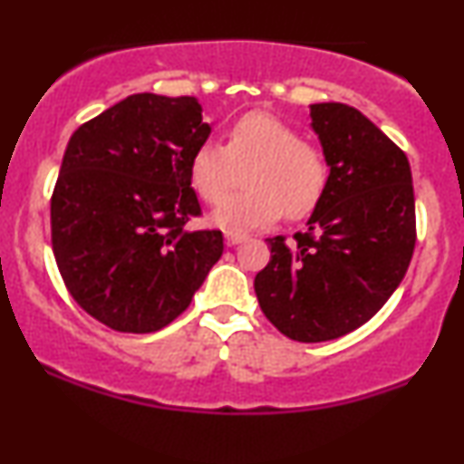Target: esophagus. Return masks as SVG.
<instances>
[{
    "instance_id": "1",
    "label": "esophagus",
    "mask_w": 464,
    "mask_h": 464,
    "mask_svg": "<svg viewBox=\"0 0 464 464\" xmlns=\"http://www.w3.org/2000/svg\"><path fill=\"white\" fill-rule=\"evenodd\" d=\"M225 239H227V244H228V246H237V244L246 242L248 236H244V233H227Z\"/></svg>"
}]
</instances>
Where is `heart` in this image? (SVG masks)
<instances>
[{
  "label": "heart",
  "instance_id": "b5f03b06",
  "mask_svg": "<svg viewBox=\"0 0 464 464\" xmlns=\"http://www.w3.org/2000/svg\"><path fill=\"white\" fill-rule=\"evenodd\" d=\"M246 191L228 198L211 216L228 233L255 231L279 218H303L316 209L329 183V165L316 143L279 117L253 111L227 129V146L207 140L189 159V179L207 205H218L242 183Z\"/></svg>",
  "mask_w": 464,
  "mask_h": 464
}]
</instances>
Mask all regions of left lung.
<instances>
[{"label":"left lung","mask_w":464,"mask_h":464,"mask_svg":"<svg viewBox=\"0 0 464 464\" xmlns=\"http://www.w3.org/2000/svg\"><path fill=\"white\" fill-rule=\"evenodd\" d=\"M329 183L305 233L268 237L255 276L259 307L281 334L324 343L371 321L406 276L417 242L406 152L358 109L310 106Z\"/></svg>","instance_id":"8db88e82"}]
</instances>
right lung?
Wrapping results in <instances>:
<instances>
[{"instance_id": "right-lung-1", "label": "right lung", "mask_w": 464, "mask_h": 464, "mask_svg": "<svg viewBox=\"0 0 464 464\" xmlns=\"http://www.w3.org/2000/svg\"><path fill=\"white\" fill-rule=\"evenodd\" d=\"M198 100L135 93L73 132L52 194V248L69 295L124 334L163 329L220 259L200 216L189 159L207 141Z\"/></svg>"}]
</instances>
